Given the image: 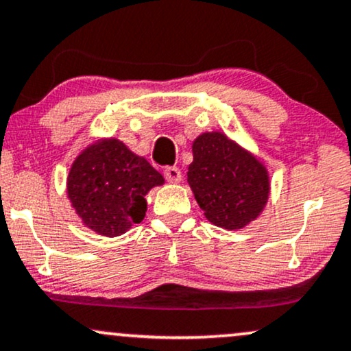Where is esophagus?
<instances>
[{
    "label": "esophagus",
    "mask_w": 351,
    "mask_h": 351,
    "mask_svg": "<svg viewBox=\"0 0 351 351\" xmlns=\"http://www.w3.org/2000/svg\"><path fill=\"white\" fill-rule=\"evenodd\" d=\"M164 177H166L167 182H172V184H177V182H180V180H182L180 169L176 167V166L164 169Z\"/></svg>",
    "instance_id": "esophagus-1"
}]
</instances>
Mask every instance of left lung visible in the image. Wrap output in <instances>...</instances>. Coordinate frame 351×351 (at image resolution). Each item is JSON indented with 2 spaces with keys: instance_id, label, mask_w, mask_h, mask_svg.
I'll return each instance as SVG.
<instances>
[{
  "instance_id": "left-lung-1",
  "label": "left lung",
  "mask_w": 351,
  "mask_h": 351,
  "mask_svg": "<svg viewBox=\"0 0 351 351\" xmlns=\"http://www.w3.org/2000/svg\"><path fill=\"white\" fill-rule=\"evenodd\" d=\"M192 153L187 182L205 218L231 231L257 219L270 195L267 167L221 132L202 133Z\"/></svg>"
}]
</instances>
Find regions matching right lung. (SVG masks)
Returning a JSON list of instances; mask_svg holds the SVG:
<instances>
[{
  "instance_id": "obj_1",
  "label": "right lung",
  "mask_w": 351,
  "mask_h": 351,
  "mask_svg": "<svg viewBox=\"0 0 351 351\" xmlns=\"http://www.w3.org/2000/svg\"><path fill=\"white\" fill-rule=\"evenodd\" d=\"M162 184L164 177L145 158L117 138H107L77 154L66 193L86 228L115 237L143 221L146 193Z\"/></svg>"
}]
</instances>
